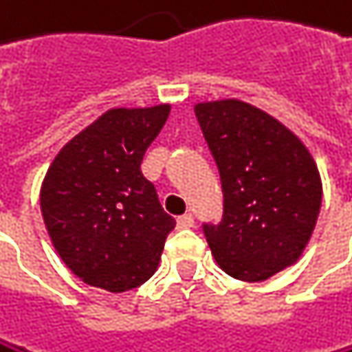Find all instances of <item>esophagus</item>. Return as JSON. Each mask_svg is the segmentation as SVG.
<instances>
[{
	"instance_id": "obj_1",
	"label": "esophagus",
	"mask_w": 352,
	"mask_h": 352,
	"mask_svg": "<svg viewBox=\"0 0 352 352\" xmlns=\"http://www.w3.org/2000/svg\"><path fill=\"white\" fill-rule=\"evenodd\" d=\"M192 224H195V218H192V214H182L178 218V226L180 228H190Z\"/></svg>"
}]
</instances>
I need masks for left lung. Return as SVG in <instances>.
Wrapping results in <instances>:
<instances>
[{"label":"left lung","instance_id":"8db88e82","mask_svg":"<svg viewBox=\"0 0 352 352\" xmlns=\"http://www.w3.org/2000/svg\"><path fill=\"white\" fill-rule=\"evenodd\" d=\"M214 155L224 214L204 224L218 267L241 281H265L302 256L321 210V176L309 148L281 121L243 100L197 102Z\"/></svg>","mask_w":352,"mask_h":352}]
</instances>
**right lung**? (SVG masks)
Here are the masks:
<instances>
[{"label": "right lung", "instance_id": "right-lung-1", "mask_svg": "<svg viewBox=\"0 0 352 352\" xmlns=\"http://www.w3.org/2000/svg\"><path fill=\"white\" fill-rule=\"evenodd\" d=\"M170 104L109 109L50 164L39 204L52 245L81 281L128 292L153 277L176 220L140 164Z\"/></svg>", "mask_w": 352, "mask_h": 352}]
</instances>
